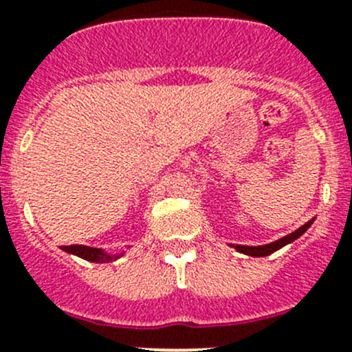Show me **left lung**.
<instances>
[{"label":"left lung","mask_w":352,"mask_h":352,"mask_svg":"<svg viewBox=\"0 0 352 352\" xmlns=\"http://www.w3.org/2000/svg\"><path fill=\"white\" fill-rule=\"evenodd\" d=\"M314 219H311L309 222H305L304 226H300L298 229H295L294 232H290V234L283 236V238L276 239V241H271L267 243V245H258V246H246V245H229L232 246L236 252H239V254H245V255H250V257H267V255L274 254V252H278L280 248H283V246L290 245V243H294L295 239L300 238L302 234H304L307 229L313 226Z\"/></svg>","instance_id":"left-lung-1"}]
</instances>
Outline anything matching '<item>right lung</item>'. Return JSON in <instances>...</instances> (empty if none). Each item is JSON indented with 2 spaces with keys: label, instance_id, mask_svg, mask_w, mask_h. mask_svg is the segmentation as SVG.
I'll return each instance as SVG.
<instances>
[{
  "label": "right lung",
  "instance_id": "1",
  "mask_svg": "<svg viewBox=\"0 0 352 352\" xmlns=\"http://www.w3.org/2000/svg\"><path fill=\"white\" fill-rule=\"evenodd\" d=\"M60 248L64 252H67V254L76 255V257L85 258V261L88 262H97V264L113 262L124 255V250H121L120 254H107L104 248H94V246H87V245H71V246H60ZM128 248H130V246H128Z\"/></svg>",
  "mask_w": 352,
  "mask_h": 352
}]
</instances>
